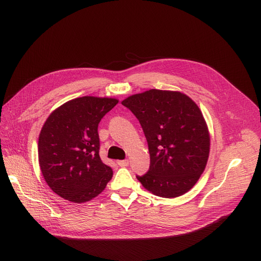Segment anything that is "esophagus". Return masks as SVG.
<instances>
[{
  "label": "esophagus",
  "mask_w": 261,
  "mask_h": 261,
  "mask_svg": "<svg viewBox=\"0 0 261 261\" xmlns=\"http://www.w3.org/2000/svg\"><path fill=\"white\" fill-rule=\"evenodd\" d=\"M117 164L120 167H127L129 165V161L128 160H121V161H117Z\"/></svg>",
  "instance_id": "obj_1"
}]
</instances>
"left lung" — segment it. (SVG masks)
Masks as SVG:
<instances>
[{
	"label": "left lung",
	"mask_w": 261,
	"mask_h": 261,
	"mask_svg": "<svg viewBox=\"0 0 261 261\" xmlns=\"http://www.w3.org/2000/svg\"><path fill=\"white\" fill-rule=\"evenodd\" d=\"M139 119L148 143L150 166L136 175L155 196L176 198L194 187L208 160L206 122L187 95L149 90L121 101Z\"/></svg>",
	"instance_id": "8db88e82"
}]
</instances>
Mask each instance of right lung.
<instances>
[{
  "label": "right lung",
  "mask_w": 261,
  "mask_h": 261,
  "mask_svg": "<svg viewBox=\"0 0 261 261\" xmlns=\"http://www.w3.org/2000/svg\"><path fill=\"white\" fill-rule=\"evenodd\" d=\"M115 98L84 96L50 113L41 129L38 156L49 188L61 198L85 203L97 197L113 171L99 156L98 123Z\"/></svg>",
  "instance_id": "obj_1"
}]
</instances>
